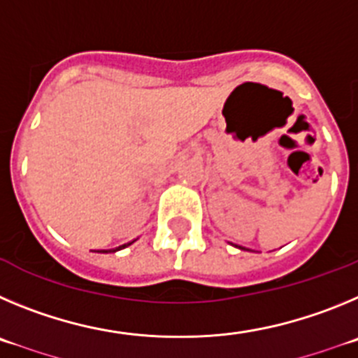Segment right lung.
<instances>
[{
    "label": "right lung",
    "instance_id": "right-lung-1",
    "mask_svg": "<svg viewBox=\"0 0 358 358\" xmlns=\"http://www.w3.org/2000/svg\"><path fill=\"white\" fill-rule=\"evenodd\" d=\"M131 243H134V241H131ZM131 243H128V244H131ZM128 244H123V246H119V248H115V250H112V251H117V250H121V248H127V246H128ZM99 253H107V251H105V250H101V251H99Z\"/></svg>",
    "mask_w": 358,
    "mask_h": 358
}]
</instances>
